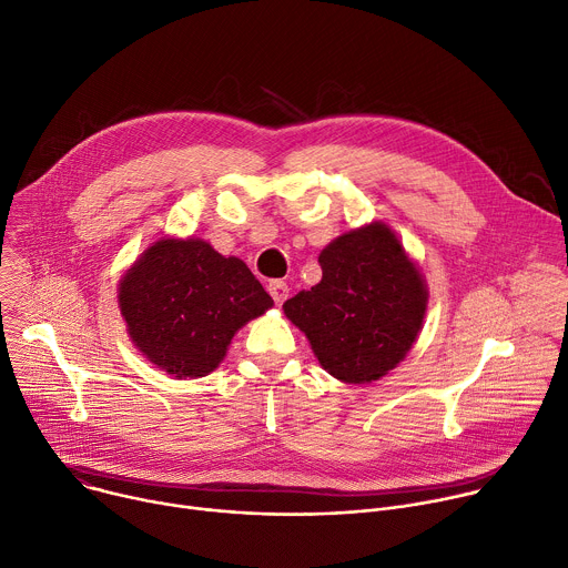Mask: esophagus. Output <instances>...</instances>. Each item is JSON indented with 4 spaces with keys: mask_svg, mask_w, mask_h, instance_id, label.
Returning <instances> with one entry per match:
<instances>
[{
    "mask_svg": "<svg viewBox=\"0 0 568 568\" xmlns=\"http://www.w3.org/2000/svg\"><path fill=\"white\" fill-rule=\"evenodd\" d=\"M267 290H270V294H272V298H274L276 305H281V303L290 296V287H287V283H283V281H272Z\"/></svg>",
    "mask_w": 568,
    "mask_h": 568,
    "instance_id": "obj_1",
    "label": "esophagus"
}]
</instances>
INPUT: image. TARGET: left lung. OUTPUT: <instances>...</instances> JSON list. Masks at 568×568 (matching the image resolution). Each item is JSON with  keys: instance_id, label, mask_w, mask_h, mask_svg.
I'll return each mask as SVG.
<instances>
[{"instance_id": "obj_1", "label": "left lung", "mask_w": 568, "mask_h": 568, "mask_svg": "<svg viewBox=\"0 0 568 568\" xmlns=\"http://www.w3.org/2000/svg\"><path fill=\"white\" fill-rule=\"evenodd\" d=\"M321 281L283 303L321 368L371 384L414 348L429 290L397 233L382 220L337 235L318 254Z\"/></svg>"}]
</instances>
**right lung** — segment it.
<instances>
[{
    "instance_id": "1",
    "label": "right lung",
    "mask_w": 568,
    "mask_h": 568,
    "mask_svg": "<svg viewBox=\"0 0 568 568\" xmlns=\"http://www.w3.org/2000/svg\"><path fill=\"white\" fill-rule=\"evenodd\" d=\"M116 298L134 348L178 379L213 373L233 335L274 305L245 263L195 235L154 240L121 276Z\"/></svg>"
}]
</instances>
